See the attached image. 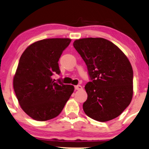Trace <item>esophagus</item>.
Listing matches in <instances>:
<instances>
[{
  "label": "esophagus",
  "instance_id": "esophagus-1",
  "mask_svg": "<svg viewBox=\"0 0 149 149\" xmlns=\"http://www.w3.org/2000/svg\"><path fill=\"white\" fill-rule=\"evenodd\" d=\"M75 89L76 90H82V86L81 85H77V86H75Z\"/></svg>",
  "mask_w": 149,
  "mask_h": 149
}]
</instances>
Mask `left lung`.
<instances>
[{
    "mask_svg": "<svg viewBox=\"0 0 149 149\" xmlns=\"http://www.w3.org/2000/svg\"><path fill=\"white\" fill-rule=\"evenodd\" d=\"M73 47L86 63L90 82L83 104L85 114L106 122L116 118L130 105L133 96L132 67L124 53L103 38L76 40Z\"/></svg>",
    "mask_w": 149,
    "mask_h": 149,
    "instance_id": "1",
    "label": "left lung"
}]
</instances>
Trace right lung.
Here are the masks:
<instances>
[{
    "mask_svg": "<svg viewBox=\"0 0 149 149\" xmlns=\"http://www.w3.org/2000/svg\"><path fill=\"white\" fill-rule=\"evenodd\" d=\"M70 39H47L29 45L19 58L13 88L21 108L33 119L45 121L61 112L73 92L72 85L52 76L61 70L58 60Z\"/></svg>",
    "mask_w": 149,
    "mask_h": 149,
    "instance_id": "add662e5",
    "label": "right lung"
}]
</instances>
